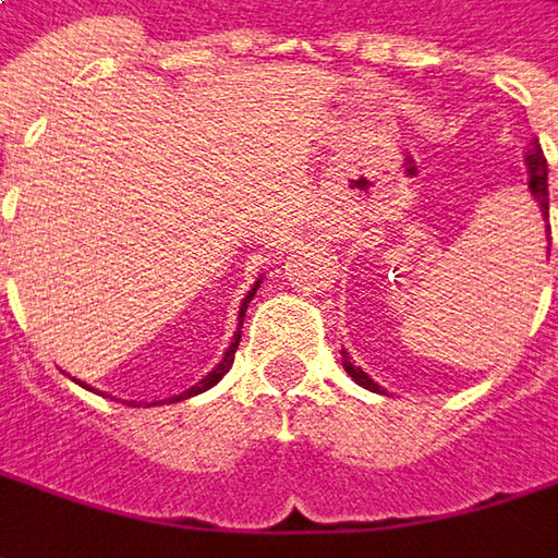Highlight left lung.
<instances>
[{
    "mask_svg": "<svg viewBox=\"0 0 558 558\" xmlns=\"http://www.w3.org/2000/svg\"><path fill=\"white\" fill-rule=\"evenodd\" d=\"M529 172H531V179H529V187H531V194H534V201L541 203V213L547 216L549 221V191H547V157H544V150H541V145H534L529 150ZM547 231H549V225H547ZM345 357V371H349V376L355 379L357 386H364V389H371V392H379V386H376L374 379L371 376L364 374L361 367H355L352 361H349V355H342Z\"/></svg>",
    "mask_w": 558,
    "mask_h": 558,
    "instance_id": "8db88e82",
    "label": "left lung"
}]
</instances>
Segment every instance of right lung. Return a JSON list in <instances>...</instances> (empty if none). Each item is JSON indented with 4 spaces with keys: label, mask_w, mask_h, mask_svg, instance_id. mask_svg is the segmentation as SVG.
Returning <instances> with one entry per match:
<instances>
[{
    "label": "right lung",
    "mask_w": 558,
    "mask_h": 558,
    "mask_svg": "<svg viewBox=\"0 0 558 558\" xmlns=\"http://www.w3.org/2000/svg\"><path fill=\"white\" fill-rule=\"evenodd\" d=\"M256 290H259V280H256V287H253V290L246 293V299H243V305H241V324H238V333H234V339H231V349H228V352H225V357H221V361H219V367H216L213 374L206 376V379H201V383H197L194 389H187V392H184V395H175L172 401H182V398H191V395H201V392H206V389H213V386L219 383L221 376H225V374H228V371H231V364H234V352H238V342H241L243 312H246V302H250V299L256 296Z\"/></svg>",
    "instance_id": "obj_1"
}]
</instances>
